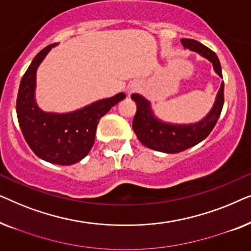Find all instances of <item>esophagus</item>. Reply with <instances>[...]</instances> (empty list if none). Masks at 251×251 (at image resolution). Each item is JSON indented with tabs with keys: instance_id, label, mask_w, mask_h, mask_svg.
<instances>
[{
	"instance_id": "esophagus-1",
	"label": "esophagus",
	"mask_w": 251,
	"mask_h": 251,
	"mask_svg": "<svg viewBox=\"0 0 251 251\" xmlns=\"http://www.w3.org/2000/svg\"><path fill=\"white\" fill-rule=\"evenodd\" d=\"M136 89H137V87H136L135 84H131V85H129V87H128V94L130 95V94H131V92L135 91Z\"/></svg>"
}]
</instances>
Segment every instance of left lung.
<instances>
[{"instance_id": "1", "label": "left lung", "mask_w": 251, "mask_h": 251, "mask_svg": "<svg viewBox=\"0 0 251 251\" xmlns=\"http://www.w3.org/2000/svg\"><path fill=\"white\" fill-rule=\"evenodd\" d=\"M180 42L184 48L198 52L210 61L216 73L223 77L221 63L214 51L195 40L181 39ZM131 99L137 105L132 129L140 143L159 152L179 153L202 142L214 129L224 105V82H222L215 104L207 116L201 121L191 125H176L161 121L154 115L151 102L142 95L132 94Z\"/></svg>"}]
</instances>
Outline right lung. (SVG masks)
<instances>
[{"instance_id":"obj_1","label":"right lung","mask_w":251,"mask_h":251,"mask_svg":"<svg viewBox=\"0 0 251 251\" xmlns=\"http://www.w3.org/2000/svg\"><path fill=\"white\" fill-rule=\"evenodd\" d=\"M54 46L41 50L27 68L19 85L16 111L24 138L33 152L47 162L70 166L88 155L99 120L126 95L120 92L68 113L42 111L35 100L36 71Z\"/></svg>"}]
</instances>
